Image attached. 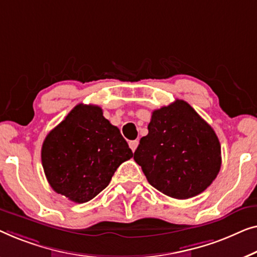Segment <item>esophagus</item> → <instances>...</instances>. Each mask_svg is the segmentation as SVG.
Here are the masks:
<instances>
[{
  "label": "esophagus",
  "instance_id": "1",
  "mask_svg": "<svg viewBox=\"0 0 257 257\" xmlns=\"http://www.w3.org/2000/svg\"><path fill=\"white\" fill-rule=\"evenodd\" d=\"M137 146H139V141L137 140H134V141H130L129 142V147H130V149L133 150V153L134 151L136 150V148H137Z\"/></svg>",
  "mask_w": 257,
  "mask_h": 257
}]
</instances>
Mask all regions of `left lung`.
I'll list each match as a JSON object with an SVG mask.
<instances>
[{
	"instance_id": "left-lung-1",
	"label": "left lung",
	"mask_w": 257,
	"mask_h": 257,
	"mask_svg": "<svg viewBox=\"0 0 257 257\" xmlns=\"http://www.w3.org/2000/svg\"><path fill=\"white\" fill-rule=\"evenodd\" d=\"M134 160L155 189L176 199L196 197L221 168V147L207 122L184 100L153 111Z\"/></svg>"
}]
</instances>
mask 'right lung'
<instances>
[{
	"label": "right lung",
	"mask_w": 257,
	"mask_h": 257,
	"mask_svg": "<svg viewBox=\"0 0 257 257\" xmlns=\"http://www.w3.org/2000/svg\"><path fill=\"white\" fill-rule=\"evenodd\" d=\"M133 155L99 106L79 103L45 137L42 164L57 193L82 204L106 189L116 169Z\"/></svg>",
	"instance_id": "1"
}]
</instances>
